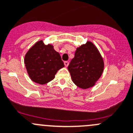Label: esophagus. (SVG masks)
<instances>
[{
  "label": "esophagus",
  "instance_id": "34e87169",
  "mask_svg": "<svg viewBox=\"0 0 133 133\" xmlns=\"http://www.w3.org/2000/svg\"><path fill=\"white\" fill-rule=\"evenodd\" d=\"M64 66H68L69 64V61H64Z\"/></svg>",
  "mask_w": 133,
  "mask_h": 133
}]
</instances>
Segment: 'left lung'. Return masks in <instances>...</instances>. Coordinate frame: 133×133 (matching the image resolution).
<instances>
[{"label": "left lung", "mask_w": 133, "mask_h": 133, "mask_svg": "<svg viewBox=\"0 0 133 133\" xmlns=\"http://www.w3.org/2000/svg\"><path fill=\"white\" fill-rule=\"evenodd\" d=\"M68 70L72 82L82 89L94 86L104 70V61L97 47L87 42L77 48Z\"/></svg>", "instance_id": "obj_1"}]
</instances>
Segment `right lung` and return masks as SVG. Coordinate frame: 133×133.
Listing matches in <instances>:
<instances>
[{
  "label": "right lung",
  "mask_w": 133,
  "mask_h": 133,
  "mask_svg": "<svg viewBox=\"0 0 133 133\" xmlns=\"http://www.w3.org/2000/svg\"><path fill=\"white\" fill-rule=\"evenodd\" d=\"M24 62L30 78L41 85L54 79L57 72L64 66L60 54L54 46L45 45L42 40L37 42L29 50Z\"/></svg>",
  "instance_id": "1"
}]
</instances>
